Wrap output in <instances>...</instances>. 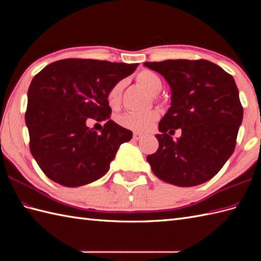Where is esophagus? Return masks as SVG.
Here are the masks:
<instances>
[{
	"label": "esophagus",
	"instance_id": "esophagus-1",
	"mask_svg": "<svg viewBox=\"0 0 261 261\" xmlns=\"http://www.w3.org/2000/svg\"><path fill=\"white\" fill-rule=\"evenodd\" d=\"M142 137H143V136H142L141 134H138V132H136V134H134V139H135V140H140Z\"/></svg>",
	"mask_w": 261,
	"mask_h": 261
}]
</instances>
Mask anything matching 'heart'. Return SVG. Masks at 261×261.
Instances as JSON below:
<instances>
[{
  "mask_svg": "<svg viewBox=\"0 0 261 261\" xmlns=\"http://www.w3.org/2000/svg\"><path fill=\"white\" fill-rule=\"evenodd\" d=\"M137 82L146 88L149 94L151 95H157L163 90V81L160 77L153 73L151 70H141L137 75ZM124 88V82L120 81L110 88V91L107 95V99L109 105L112 109H116L121 103L122 92ZM159 118V113L157 111L150 110L147 112H129L120 116L119 123L130 129L132 131L143 132L147 131L154 122Z\"/></svg>",
  "mask_w": 261,
  "mask_h": 261,
  "instance_id": "b5f03b06",
  "label": "heart"
}]
</instances>
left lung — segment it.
<instances>
[{"instance_id": "1", "label": "left lung", "mask_w": 261, "mask_h": 261, "mask_svg": "<svg viewBox=\"0 0 261 261\" xmlns=\"http://www.w3.org/2000/svg\"><path fill=\"white\" fill-rule=\"evenodd\" d=\"M143 65L163 75L171 90V105L156 135L158 150L147 162L153 174L169 184H203L234 151L243 109L233 77L205 59ZM177 128L182 136L174 141L167 132Z\"/></svg>"}]
</instances>
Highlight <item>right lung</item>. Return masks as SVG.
Segmentation results:
<instances>
[{"mask_svg": "<svg viewBox=\"0 0 261 261\" xmlns=\"http://www.w3.org/2000/svg\"><path fill=\"white\" fill-rule=\"evenodd\" d=\"M138 64L63 59L46 66L28 90L25 124L30 151L48 178L66 187L95 181L108 173L132 132L110 120L107 95ZM104 121L101 134L88 127Z\"/></svg>", "mask_w": 261, "mask_h": 261, "instance_id": "obj_1", "label": "right lung"}]
</instances>
